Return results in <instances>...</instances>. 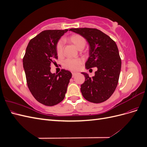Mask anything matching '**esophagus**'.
I'll return each mask as SVG.
<instances>
[{"mask_svg":"<svg viewBox=\"0 0 147 147\" xmlns=\"http://www.w3.org/2000/svg\"><path fill=\"white\" fill-rule=\"evenodd\" d=\"M75 75H76V73H74L72 72V77H74Z\"/></svg>","mask_w":147,"mask_h":147,"instance_id":"obj_1","label":"esophagus"}]
</instances>
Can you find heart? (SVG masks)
Instances as JSON below:
<instances>
[{
  "label": "heart",
  "mask_w": 147,
  "mask_h": 147,
  "mask_svg": "<svg viewBox=\"0 0 147 147\" xmlns=\"http://www.w3.org/2000/svg\"><path fill=\"white\" fill-rule=\"evenodd\" d=\"M68 40L72 43L78 50H82L85 47L86 41L82 35L75 34L70 35L67 38ZM56 53L58 56H61L63 54V43L59 40L56 44ZM83 61L80 59H67L64 62V67L71 71H77L81 67Z\"/></svg>",
  "instance_id": "obj_1"
}]
</instances>
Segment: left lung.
Wrapping results in <instances>:
<instances>
[{"label":"left lung","mask_w":147,"mask_h":147,"mask_svg":"<svg viewBox=\"0 0 147 147\" xmlns=\"http://www.w3.org/2000/svg\"><path fill=\"white\" fill-rule=\"evenodd\" d=\"M70 30L82 35L90 45L86 68H97L92 77L82 73L85 77L81 85L82 94L89 102H103L112 95L118 83L121 59L117 44L109 35L95 28H72Z\"/></svg>","instance_id":"1"}]
</instances>
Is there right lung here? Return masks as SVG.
I'll return each mask as SVG.
<instances>
[{
	"mask_svg": "<svg viewBox=\"0 0 147 147\" xmlns=\"http://www.w3.org/2000/svg\"><path fill=\"white\" fill-rule=\"evenodd\" d=\"M68 30L42 31L30 40L23 59L29 91L38 102L47 106L55 105L64 99L72 77L71 72L65 69L58 74L50 72V65L57 59L56 44Z\"/></svg>",
	"mask_w": 147,
	"mask_h": 147,
	"instance_id": "1",
	"label": "right lung"
}]
</instances>
